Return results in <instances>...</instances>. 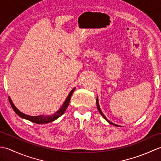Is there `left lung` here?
I'll list each match as a JSON object with an SVG mask.
<instances>
[{"mask_svg":"<svg viewBox=\"0 0 161 161\" xmlns=\"http://www.w3.org/2000/svg\"><path fill=\"white\" fill-rule=\"evenodd\" d=\"M96 103H97V109H98V111H99V112H100V114L102 115V117H103L105 119H106V120H107L108 122H109V123H110V124L111 125H114V126H119L118 125H115L114 124V123H113V122H110V121H109L108 120V119L107 118H106L105 117V116L104 115V114H102V111L100 110V106H99V103H98V99H97V100H96Z\"/></svg>","mask_w":161,"mask_h":161,"instance_id":"1","label":"left lung"}]
</instances>
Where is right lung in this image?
<instances>
[{"label": "right lung", "mask_w": 161, "mask_h": 161, "mask_svg": "<svg viewBox=\"0 0 161 161\" xmlns=\"http://www.w3.org/2000/svg\"><path fill=\"white\" fill-rule=\"evenodd\" d=\"M75 89V88H74L73 90H72L70 93L68 94V97L66 98V100H65L64 103L63 104L62 107L59 109V111H57L55 114H54L51 115H39V116H31V115H25L23 114L22 112H20L18 108H17L14 104L12 103V102L11 100V99L9 97V103L11 104L12 107L13 108V110L15 111V113L16 114H18V115H19L20 118H24V119H28V120L31 121L32 122H35L36 123V124H45V123H48L50 122H53L54 120H55L56 119H57L59 117H60L61 115H62L64 114V113L66 111V109L67 108L68 104H69V102L70 100V97H71V95H73V92Z\"/></svg>", "instance_id": "right-lung-1"}]
</instances>
